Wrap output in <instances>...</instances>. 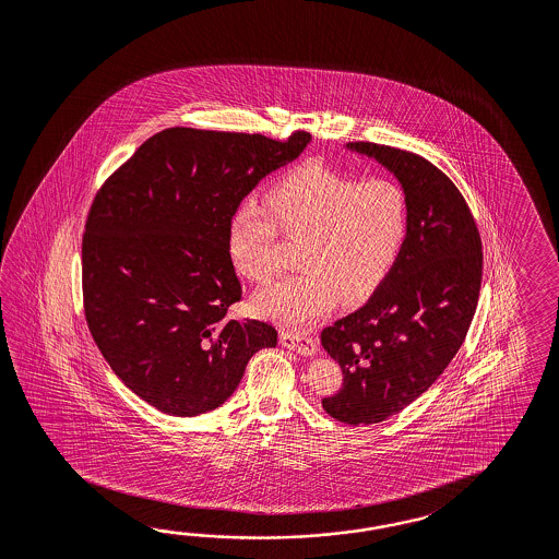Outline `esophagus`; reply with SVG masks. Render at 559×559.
Masks as SVG:
<instances>
[{
	"label": "esophagus",
	"mask_w": 559,
	"mask_h": 559,
	"mask_svg": "<svg viewBox=\"0 0 559 559\" xmlns=\"http://www.w3.org/2000/svg\"><path fill=\"white\" fill-rule=\"evenodd\" d=\"M281 344L301 354V356H316L318 344L311 335L301 332H281Z\"/></svg>",
	"instance_id": "34e87169"
}]
</instances>
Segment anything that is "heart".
Here are the masks:
<instances>
[{"label": "heart", "mask_w": 559, "mask_h": 559, "mask_svg": "<svg viewBox=\"0 0 559 559\" xmlns=\"http://www.w3.org/2000/svg\"><path fill=\"white\" fill-rule=\"evenodd\" d=\"M407 229V195L396 182L358 181L311 160L272 185L266 210L241 203L227 227V257L246 281L269 283L278 231L301 240L302 271L257 293L252 309L283 325H305L337 299H368L393 271Z\"/></svg>", "instance_id": "obj_1"}]
</instances>
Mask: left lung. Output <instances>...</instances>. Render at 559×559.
I'll list each match as a JSON object with an SVG mask.
<instances>
[{"label": "left lung", "mask_w": 559, "mask_h": 559, "mask_svg": "<svg viewBox=\"0 0 559 559\" xmlns=\"http://www.w3.org/2000/svg\"><path fill=\"white\" fill-rule=\"evenodd\" d=\"M391 170L408 201V229L393 271L358 311L321 332L344 386L321 401L347 425H370L419 399L466 340L483 283V241L468 203L419 154L349 142Z\"/></svg>", "instance_id": "left-lung-1"}]
</instances>
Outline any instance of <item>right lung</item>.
Wrapping results in <instances>:
<instances>
[{
	"instance_id": "right-lung-1",
	"label": "right lung",
	"mask_w": 559,
	"mask_h": 559,
	"mask_svg": "<svg viewBox=\"0 0 559 559\" xmlns=\"http://www.w3.org/2000/svg\"><path fill=\"white\" fill-rule=\"evenodd\" d=\"M311 134L168 128L104 182L83 234L91 335L121 382L158 411L195 417L222 407L246 364L276 346L257 319H227L241 299L227 227L241 199L293 163Z\"/></svg>"
}]
</instances>
